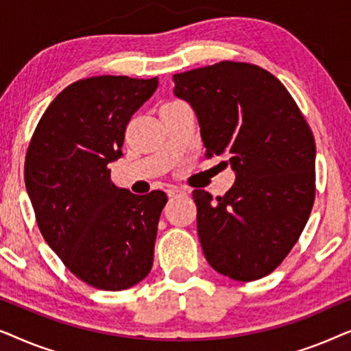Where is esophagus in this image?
Masks as SVG:
<instances>
[{
  "label": "esophagus",
  "mask_w": 351,
  "mask_h": 351,
  "mask_svg": "<svg viewBox=\"0 0 351 351\" xmlns=\"http://www.w3.org/2000/svg\"><path fill=\"white\" fill-rule=\"evenodd\" d=\"M166 193L169 198H174V196H180V195H185V190L180 189V186H167Z\"/></svg>",
  "instance_id": "34e87169"
}]
</instances>
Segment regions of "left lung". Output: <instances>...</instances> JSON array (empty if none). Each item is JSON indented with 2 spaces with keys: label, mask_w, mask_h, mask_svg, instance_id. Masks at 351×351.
I'll use <instances>...</instances> for the list:
<instances>
[{
  "label": "left lung",
  "mask_w": 351,
  "mask_h": 351,
  "mask_svg": "<svg viewBox=\"0 0 351 351\" xmlns=\"http://www.w3.org/2000/svg\"><path fill=\"white\" fill-rule=\"evenodd\" d=\"M195 110L206 156H228L232 189L195 190L196 227L209 265L237 281L270 275L304 232L315 201L313 132L270 71L244 62L174 75Z\"/></svg>",
  "instance_id": "8db88e82"
}]
</instances>
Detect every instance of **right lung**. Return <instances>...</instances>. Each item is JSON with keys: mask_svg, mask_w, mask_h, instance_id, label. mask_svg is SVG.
I'll use <instances>...</instances> for the list:
<instances>
[{"mask_svg": "<svg viewBox=\"0 0 351 351\" xmlns=\"http://www.w3.org/2000/svg\"><path fill=\"white\" fill-rule=\"evenodd\" d=\"M156 88L158 78L76 81L46 108L27 150L25 186L43 238L76 278L102 291L132 287L153 265L167 196L118 189L108 165Z\"/></svg>", "mask_w": 351, "mask_h": 351, "instance_id": "1", "label": "right lung"}]
</instances>
